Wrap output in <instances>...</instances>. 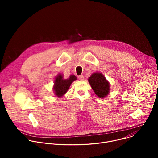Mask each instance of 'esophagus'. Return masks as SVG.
<instances>
[{"mask_svg":"<svg viewBox=\"0 0 158 158\" xmlns=\"http://www.w3.org/2000/svg\"><path fill=\"white\" fill-rule=\"evenodd\" d=\"M78 78H79V79L81 80V81H83V80L84 79V77L82 75L79 76H78Z\"/></svg>","mask_w":158,"mask_h":158,"instance_id":"1","label":"esophagus"}]
</instances>
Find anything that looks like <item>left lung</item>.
<instances>
[{
  "label": "left lung",
  "mask_w": 158,
  "mask_h": 158,
  "mask_svg": "<svg viewBox=\"0 0 158 158\" xmlns=\"http://www.w3.org/2000/svg\"><path fill=\"white\" fill-rule=\"evenodd\" d=\"M88 82L95 94L99 98H105L109 94L110 83L102 73L99 72L94 73L88 78Z\"/></svg>",
  "instance_id": "8db88e82"
}]
</instances>
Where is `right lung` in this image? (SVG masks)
Wrapping results in <instances>:
<instances>
[{"mask_svg": "<svg viewBox=\"0 0 158 158\" xmlns=\"http://www.w3.org/2000/svg\"><path fill=\"white\" fill-rule=\"evenodd\" d=\"M77 80L75 75H70L68 79H64L63 74L59 73L56 77L54 82L53 91L54 94L58 97H62L69 89L71 84Z\"/></svg>", "mask_w": 158, "mask_h": 158, "instance_id": "right-lung-1", "label": "right lung"}]
</instances>
